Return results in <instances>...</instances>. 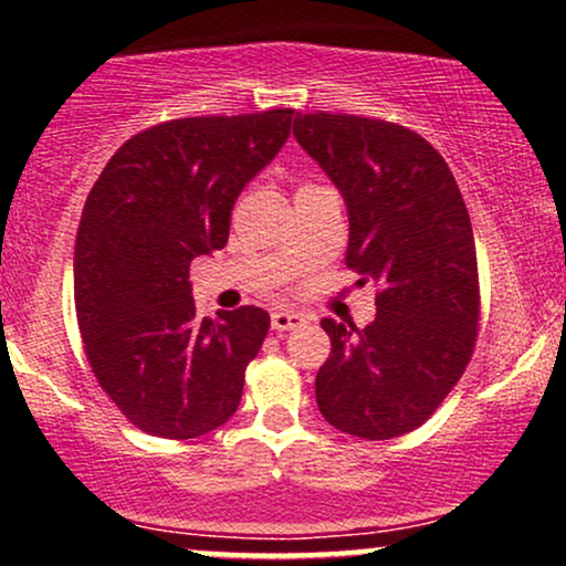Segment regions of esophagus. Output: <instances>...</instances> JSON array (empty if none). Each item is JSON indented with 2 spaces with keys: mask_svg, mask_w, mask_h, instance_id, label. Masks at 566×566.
I'll return each mask as SVG.
<instances>
[{
  "mask_svg": "<svg viewBox=\"0 0 566 566\" xmlns=\"http://www.w3.org/2000/svg\"><path fill=\"white\" fill-rule=\"evenodd\" d=\"M305 324V316L303 314H295V311H274L271 314V327L276 329V333H290V329H297Z\"/></svg>",
  "mask_w": 566,
  "mask_h": 566,
  "instance_id": "34e87169",
  "label": "esophagus"
}]
</instances>
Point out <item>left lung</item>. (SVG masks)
I'll return each instance as SVG.
<instances>
[{"instance_id": "obj_1", "label": "left lung", "mask_w": 566, "mask_h": 566, "mask_svg": "<svg viewBox=\"0 0 566 566\" xmlns=\"http://www.w3.org/2000/svg\"><path fill=\"white\" fill-rule=\"evenodd\" d=\"M295 138L348 207L346 265L380 284L365 329L324 319L316 373L329 426L367 441L423 426L469 367L479 333L471 218L441 154L412 129L354 114H297Z\"/></svg>"}]
</instances>
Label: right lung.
I'll return each mask as SVG.
<instances>
[{
    "instance_id": "right-lung-1",
    "label": "right lung",
    "mask_w": 566,
    "mask_h": 566,
    "mask_svg": "<svg viewBox=\"0 0 566 566\" xmlns=\"http://www.w3.org/2000/svg\"><path fill=\"white\" fill-rule=\"evenodd\" d=\"M292 114L143 129L84 201L74 247L84 354L108 399L151 437H205L237 412L271 319L255 305L199 319L188 265L229 242L233 201L287 143Z\"/></svg>"
}]
</instances>
